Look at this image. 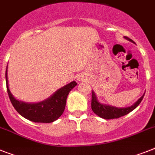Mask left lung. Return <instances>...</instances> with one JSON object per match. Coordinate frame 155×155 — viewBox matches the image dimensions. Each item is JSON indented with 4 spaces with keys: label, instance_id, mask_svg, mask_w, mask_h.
<instances>
[{
    "label": "left lung",
    "instance_id": "8db88e82",
    "mask_svg": "<svg viewBox=\"0 0 155 155\" xmlns=\"http://www.w3.org/2000/svg\"><path fill=\"white\" fill-rule=\"evenodd\" d=\"M124 38L127 40H128V41L134 42L128 37L124 36ZM144 94H145V93H144ZM144 94L140 97V99L138 100L136 103L134 104L133 106L127 108H117L114 107V106H106V105H102V104L99 103V102H97V98H96L95 94H94V91H92L91 109L94 113L97 114V116H99L100 117L104 118V119L106 120L117 119V118H119L120 117H123V116L126 115V114H129L130 112H132V110H135L140 105V102H142V100H143V98L144 97Z\"/></svg>",
    "mask_w": 155,
    "mask_h": 155
}]
</instances>
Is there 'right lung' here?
<instances>
[{"mask_svg":"<svg viewBox=\"0 0 155 155\" xmlns=\"http://www.w3.org/2000/svg\"><path fill=\"white\" fill-rule=\"evenodd\" d=\"M5 78L9 99L15 110L26 119L37 123H51L58 119L64 110L68 94L72 88L77 85L76 82L72 81L58 90L47 100L38 103H26L15 99L9 91L7 69L5 71Z\"/></svg>","mask_w":155,"mask_h":155,"instance_id":"add662e5","label":"right lung"}]
</instances>
